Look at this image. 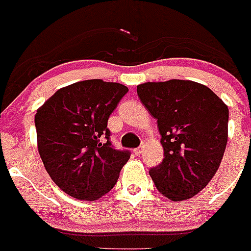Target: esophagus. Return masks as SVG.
Wrapping results in <instances>:
<instances>
[{
	"instance_id": "esophagus-1",
	"label": "esophagus",
	"mask_w": 251,
	"mask_h": 251,
	"mask_svg": "<svg viewBox=\"0 0 251 251\" xmlns=\"http://www.w3.org/2000/svg\"><path fill=\"white\" fill-rule=\"evenodd\" d=\"M142 152H144V145L140 147H137V149H135V154H137V156H140Z\"/></svg>"
}]
</instances>
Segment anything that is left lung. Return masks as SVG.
Here are the masks:
<instances>
[{
  "mask_svg": "<svg viewBox=\"0 0 251 251\" xmlns=\"http://www.w3.org/2000/svg\"><path fill=\"white\" fill-rule=\"evenodd\" d=\"M137 95L157 120L165 158L150 170L154 186L173 202L202 191L223 158L228 106L208 86L172 79L137 86Z\"/></svg>",
  "mask_w": 251,
  "mask_h": 251,
  "instance_id": "obj_1",
  "label": "left lung"
}]
</instances>
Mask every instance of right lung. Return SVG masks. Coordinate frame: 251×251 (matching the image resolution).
<instances>
[{
    "instance_id": "obj_1",
    "label": "right lung",
    "mask_w": 251,
    "mask_h": 251,
    "mask_svg": "<svg viewBox=\"0 0 251 251\" xmlns=\"http://www.w3.org/2000/svg\"><path fill=\"white\" fill-rule=\"evenodd\" d=\"M127 86L90 79L55 91L34 124L38 152L55 184L81 201H97L112 189L128 151L111 146L107 120Z\"/></svg>"
}]
</instances>
